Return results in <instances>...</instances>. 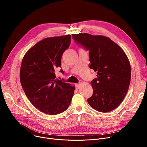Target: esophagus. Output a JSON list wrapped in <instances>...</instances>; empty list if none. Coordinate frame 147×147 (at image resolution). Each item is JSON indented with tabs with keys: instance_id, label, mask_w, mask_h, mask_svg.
<instances>
[{
	"instance_id": "obj_1",
	"label": "esophagus",
	"mask_w": 147,
	"mask_h": 147,
	"mask_svg": "<svg viewBox=\"0 0 147 147\" xmlns=\"http://www.w3.org/2000/svg\"><path fill=\"white\" fill-rule=\"evenodd\" d=\"M80 88V84H76V89L78 90Z\"/></svg>"
}]
</instances>
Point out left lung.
<instances>
[{
	"mask_svg": "<svg viewBox=\"0 0 147 147\" xmlns=\"http://www.w3.org/2000/svg\"><path fill=\"white\" fill-rule=\"evenodd\" d=\"M72 36L77 45L89 51V67L97 71V77L91 82L94 91L88 103L100 112L114 110L124 99L130 85L131 67L126 55L108 37L87 33Z\"/></svg>",
	"mask_w": 147,
	"mask_h": 147,
	"instance_id": "1",
	"label": "left lung"
}]
</instances>
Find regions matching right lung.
Instances as JSON below:
<instances>
[{"instance_id": "right-lung-1", "label": "right lung", "mask_w": 147, "mask_h": 147, "mask_svg": "<svg viewBox=\"0 0 147 147\" xmlns=\"http://www.w3.org/2000/svg\"><path fill=\"white\" fill-rule=\"evenodd\" d=\"M70 42V35L45 38L30 49L22 60L20 78L26 96L36 108L50 115L67 110L73 96L75 87L64 79H56L55 73ZM60 72L64 74L61 69Z\"/></svg>"}]
</instances>
